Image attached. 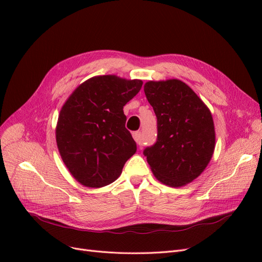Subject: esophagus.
Instances as JSON below:
<instances>
[{
  "label": "esophagus",
  "instance_id": "obj_1",
  "mask_svg": "<svg viewBox=\"0 0 262 262\" xmlns=\"http://www.w3.org/2000/svg\"><path fill=\"white\" fill-rule=\"evenodd\" d=\"M132 136H133V139H134V141L137 142V144L138 145H142V139H141V132L140 131H136V132H133L132 133Z\"/></svg>",
  "mask_w": 262,
  "mask_h": 262
}]
</instances>
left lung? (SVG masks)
Listing matches in <instances>:
<instances>
[{"label":"left lung","mask_w":262,"mask_h":262,"mask_svg":"<svg viewBox=\"0 0 262 262\" xmlns=\"http://www.w3.org/2000/svg\"><path fill=\"white\" fill-rule=\"evenodd\" d=\"M157 118L156 143L143 150L154 176L169 187H181L201 175L215 147L211 112L179 80L144 85Z\"/></svg>","instance_id":"obj_1"}]
</instances>
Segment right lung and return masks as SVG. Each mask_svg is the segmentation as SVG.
I'll return each instance as SVG.
<instances>
[{"mask_svg": "<svg viewBox=\"0 0 262 262\" xmlns=\"http://www.w3.org/2000/svg\"><path fill=\"white\" fill-rule=\"evenodd\" d=\"M141 80L95 76L81 84L63 105L55 130L63 163L89 188L114 182L137 144L125 129L123 106L140 92Z\"/></svg>", "mask_w": 262, "mask_h": 262, "instance_id": "add662e5", "label": "right lung"}]
</instances>
